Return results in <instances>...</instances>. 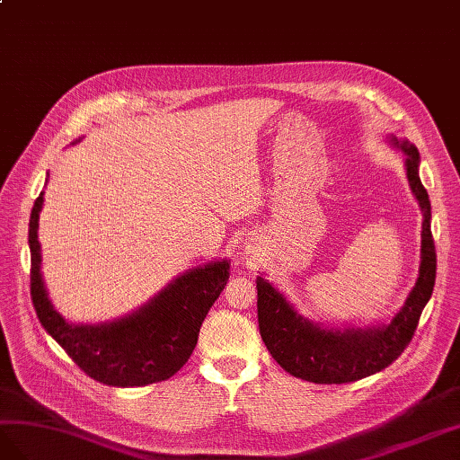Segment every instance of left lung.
<instances>
[{
	"label": "left lung",
	"mask_w": 460,
	"mask_h": 460,
	"mask_svg": "<svg viewBox=\"0 0 460 460\" xmlns=\"http://www.w3.org/2000/svg\"><path fill=\"white\" fill-rule=\"evenodd\" d=\"M395 146L406 154V177L422 208V260L418 279L404 306L387 325L368 330H323L296 314L287 298L264 278L256 279L260 335L285 372L312 384H349L382 372L409 347L436 283V244L431 237V206L418 177L420 154L409 140Z\"/></svg>",
	"instance_id": "1"
}]
</instances>
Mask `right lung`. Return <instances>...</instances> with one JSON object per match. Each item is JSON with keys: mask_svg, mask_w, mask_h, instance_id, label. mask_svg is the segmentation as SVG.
Here are the masks:
<instances>
[{"mask_svg": "<svg viewBox=\"0 0 460 460\" xmlns=\"http://www.w3.org/2000/svg\"><path fill=\"white\" fill-rule=\"evenodd\" d=\"M44 192L38 196L31 223V296L44 330L86 376L113 387H140L177 374L199 341L208 310L229 281V261L194 268L169 283L137 312L98 325L65 322L51 305L42 279L38 219Z\"/></svg>", "mask_w": 460, "mask_h": 460, "instance_id": "add662e5", "label": "right lung"}]
</instances>
